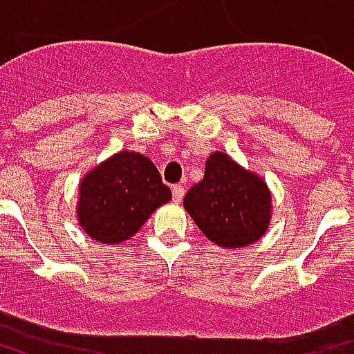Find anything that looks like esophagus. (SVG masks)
<instances>
[{"label":"esophagus","mask_w":354,"mask_h":354,"mask_svg":"<svg viewBox=\"0 0 354 354\" xmlns=\"http://www.w3.org/2000/svg\"><path fill=\"white\" fill-rule=\"evenodd\" d=\"M172 197H174V201H176V203H180V201L184 199V185L182 184L172 185Z\"/></svg>","instance_id":"1"}]
</instances>
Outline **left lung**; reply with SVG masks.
<instances>
[{
	"instance_id": "left-lung-1",
	"label": "left lung",
	"mask_w": 354,
	"mask_h": 354,
	"mask_svg": "<svg viewBox=\"0 0 354 354\" xmlns=\"http://www.w3.org/2000/svg\"><path fill=\"white\" fill-rule=\"evenodd\" d=\"M205 237L223 248H245L266 235L273 205L266 180L223 151L205 162V176L184 197Z\"/></svg>"
}]
</instances>
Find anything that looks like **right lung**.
I'll use <instances>...</instances> for the list:
<instances>
[{"label":"right lung","instance_id":"obj_1","mask_svg":"<svg viewBox=\"0 0 354 354\" xmlns=\"http://www.w3.org/2000/svg\"><path fill=\"white\" fill-rule=\"evenodd\" d=\"M172 199L169 185L146 155L119 151L88 170L80 182L77 220L102 245L129 241L157 208Z\"/></svg>","mask_w":354,"mask_h":354}]
</instances>
